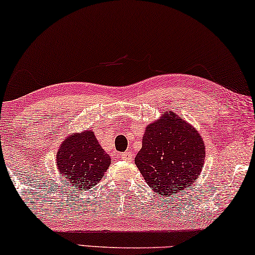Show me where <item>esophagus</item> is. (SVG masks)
I'll list each match as a JSON object with an SVG mask.
<instances>
[{"label": "esophagus", "instance_id": "1", "mask_svg": "<svg viewBox=\"0 0 255 255\" xmlns=\"http://www.w3.org/2000/svg\"><path fill=\"white\" fill-rule=\"evenodd\" d=\"M121 159L124 161H131L132 159H133V154H132L130 151L124 152V153L121 154Z\"/></svg>", "mask_w": 255, "mask_h": 255}]
</instances>
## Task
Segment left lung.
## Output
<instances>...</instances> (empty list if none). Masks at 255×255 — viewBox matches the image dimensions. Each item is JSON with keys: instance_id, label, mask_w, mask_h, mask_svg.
<instances>
[{"instance_id": "left-lung-1", "label": "left lung", "mask_w": 255, "mask_h": 255, "mask_svg": "<svg viewBox=\"0 0 255 255\" xmlns=\"http://www.w3.org/2000/svg\"><path fill=\"white\" fill-rule=\"evenodd\" d=\"M204 160L203 138L170 112L146 128L134 163L154 192L170 197L196 181Z\"/></svg>"}]
</instances>
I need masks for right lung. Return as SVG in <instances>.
Returning a JSON list of instances; mask_svg holds the SVG:
<instances>
[{"mask_svg":"<svg viewBox=\"0 0 255 255\" xmlns=\"http://www.w3.org/2000/svg\"><path fill=\"white\" fill-rule=\"evenodd\" d=\"M58 171L74 186V191H85L99 183L111 164L96 139L94 132L71 134L63 141L56 156Z\"/></svg>","mask_w":255,"mask_h":255,"instance_id":"1","label":"right lung"}]
</instances>
